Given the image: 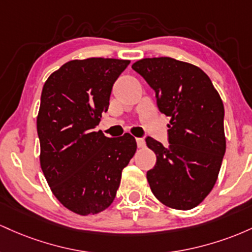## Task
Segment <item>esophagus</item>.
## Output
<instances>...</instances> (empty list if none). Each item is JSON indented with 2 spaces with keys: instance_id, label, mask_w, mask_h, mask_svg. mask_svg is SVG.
<instances>
[{
  "instance_id": "1",
  "label": "esophagus",
  "mask_w": 252,
  "mask_h": 252,
  "mask_svg": "<svg viewBox=\"0 0 252 252\" xmlns=\"http://www.w3.org/2000/svg\"><path fill=\"white\" fill-rule=\"evenodd\" d=\"M137 145L138 148H144V146H145V140H144V138H137Z\"/></svg>"
}]
</instances>
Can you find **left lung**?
Wrapping results in <instances>:
<instances>
[{
	"label": "left lung",
	"instance_id": "1",
	"mask_svg": "<svg viewBox=\"0 0 252 252\" xmlns=\"http://www.w3.org/2000/svg\"><path fill=\"white\" fill-rule=\"evenodd\" d=\"M132 69L156 92L157 107L170 117L169 146L154 138L156 154L146 179L163 205L188 211L200 205L216 185L226 150L224 104L200 67L170 57L144 58Z\"/></svg>",
	"mask_w": 252,
	"mask_h": 252
}]
</instances>
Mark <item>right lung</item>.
<instances>
[{
    "label": "right lung",
    "mask_w": 252,
    "mask_h": 252,
    "mask_svg": "<svg viewBox=\"0 0 252 252\" xmlns=\"http://www.w3.org/2000/svg\"><path fill=\"white\" fill-rule=\"evenodd\" d=\"M129 61L75 59L45 82L36 129L40 166L53 195L73 213L93 216L115 199L134 137L108 138L95 127L108 111L113 84Z\"/></svg>",
    "instance_id": "obj_1"
}]
</instances>
